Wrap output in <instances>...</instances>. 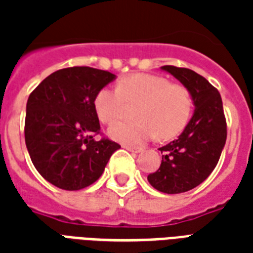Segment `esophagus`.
<instances>
[{"instance_id":"34e87169","label":"esophagus","mask_w":253,"mask_h":253,"mask_svg":"<svg viewBox=\"0 0 253 253\" xmlns=\"http://www.w3.org/2000/svg\"><path fill=\"white\" fill-rule=\"evenodd\" d=\"M123 148H126V150L130 151V152H135V154H138V152H140V151H142V148H140V147L127 146V144H125V146H123Z\"/></svg>"}]
</instances>
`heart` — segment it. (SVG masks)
<instances>
[{"label": "heart", "instance_id": "obj_1", "mask_svg": "<svg viewBox=\"0 0 253 253\" xmlns=\"http://www.w3.org/2000/svg\"><path fill=\"white\" fill-rule=\"evenodd\" d=\"M138 103L135 118L139 121L114 125L109 130L111 138L128 144H140L156 134L160 139H172L192 117L193 99L188 87L156 75L135 73L123 77L118 86L102 87L94 97L95 113L106 125L122 118L127 105Z\"/></svg>", "mask_w": 253, "mask_h": 253}]
</instances>
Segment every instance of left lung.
I'll return each mask as SVG.
<instances>
[{"mask_svg": "<svg viewBox=\"0 0 253 253\" xmlns=\"http://www.w3.org/2000/svg\"><path fill=\"white\" fill-rule=\"evenodd\" d=\"M162 69L188 87L196 106L178 139L159 148L163 154L160 168L148 174L155 189L177 194L198 186L214 170L227 138V123L219 91L205 77L174 65Z\"/></svg>", "mask_w": 253, "mask_h": 253, "instance_id": "left-lung-1", "label": "left lung"}]
</instances>
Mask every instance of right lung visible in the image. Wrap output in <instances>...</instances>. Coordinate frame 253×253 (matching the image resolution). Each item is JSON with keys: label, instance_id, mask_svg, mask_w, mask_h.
Returning <instances> with one entry per match:
<instances>
[{"label": "right lung", "instance_id": "right-lung-1", "mask_svg": "<svg viewBox=\"0 0 253 253\" xmlns=\"http://www.w3.org/2000/svg\"><path fill=\"white\" fill-rule=\"evenodd\" d=\"M115 75L69 67L45 77L26 105L25 140L34 167L43 178L64 190L97 181L121 146L101 135L94 97Z\"/></svg>", "mask_w": 253, "mask_h": 253}]
</instances>
